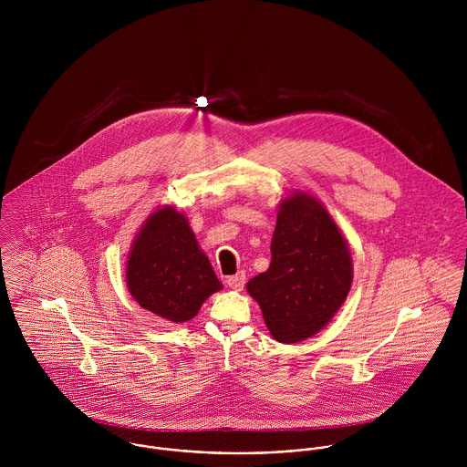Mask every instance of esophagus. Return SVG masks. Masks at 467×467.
I'll list each match as a JSON object with an SVG mask.
<instances>
[{
	"label": "esophagus",
	"instance_id": "34e87169",
	"mask_svg": "<svg viewBox=\"0 0 467 467\" xmlns=\"http://www.w3.org/2000/svg\"><path fill=\"white\" fill-rule=\"evenodd\" d=\"M226 284H228V287H230V289L241 291V289L244 287V284H246V275H244L243 271H239L237 275L228 276V278H226Z\"/></svg>",
	"mask_w": 467,
	"mask_h": 467
}]
</instances>
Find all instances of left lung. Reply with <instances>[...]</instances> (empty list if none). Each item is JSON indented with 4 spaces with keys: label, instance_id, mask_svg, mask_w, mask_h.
I'll list each match as a JSON object with an SVG mask.
<instances>
[{
    "label": "left lung",
    "instance_id": "1",
    "mask_svg": "<svg viewBox=\"0 0 467 467\" xmlns=\"http://www.w3.org/2000/svg\"><path fill=\"white\" fill-rule=\"evenodd\" d=\"M348 244L324 202L295 191L278 202L271 263L246 284L269 334L298 343L320 333L352 285Z\"/></svg>",
    "mask_w": 467,
    "mask_h": 467
}]
</instances>
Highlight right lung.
Here are the masks:
<instances>
[{"instance_id": "add662e5", "label": "right lung", "mask_w": 467, "mask_h": 467, "mask_svg": "<svg viewBox=\"0 0 467 467\" xmlns=\"http://www.w3.org/2000/svg\"><path fill=\"white\" fill-rule=\"evenodd\" d=\"M126 284L140 307L169 324L192 320L202 302L223 289L187 215L172 204L154 210L138 230Z\"/></svg>"}]
</instances>
